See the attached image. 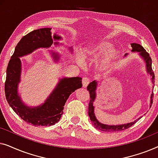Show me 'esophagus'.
Wrapping results in <instances>:
<instances>
[{"label":"esophagus","instance_id":"1","mask_svg":"<svg viewBox=\"0 0 158 158\" xmlns=\"http://www.w3.org/2000/svg\"><path fill=\"white\" fill-rule=\"evenodd\" d=\"M82 83H83V86L84 88H86L88 85V84L90 83V80L88 77H83L82 80Z\"/></svg>","mask_w":158,"mask_h":158}]
</instances>
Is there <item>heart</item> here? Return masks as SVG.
I'll return each mask as SVG.
<instances>
[{"label":"heart","instance_id":"heart-1","mask_svg":"<svg viewBox=\"0 0 158 158\" xmlns=\"http://www.w3.org/2000/svg\"><path fill=\"white\" fill-rule=\"evenodd\" d=\"M113 46L112 43L107 41L90 44L85 48L82 53L77 54V63L83 64L84 58L94 61L100 57L96 63V68L99 71L106 70L113 65L119 57V50Z\"/></svg>","mask_w":158,"mask_h":158}]
</instances>
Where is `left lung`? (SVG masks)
<instances>
[{
    "instance_id": "obj_1",
    "label": "left lung",
    "mask_w": 158,
    "mask_h": 158,
    "mask_svg": "<svg viewBox=\"0 0 158 158\" xmlns=\"http://www.w3.org/2000/svg\"><path fill=\"white\" fill-rule=\"evenodd\" d=\"M131 47L132 49L131 52H137L138 55L142 60H144V63H145L146 67V70L147 73L151 76V81L153 84L152 88L155 85V74L154 72L152 71V59L150 57V55L147 52L145 49L143 48V47L137 43H131ZM128 55V54H125V57ZM98 88V81H94L91 83H89V85H88L87 89L90 93V100L89 105H88V116H89L90 119L91 121L92 124L94 125L95 128L100 131H107V132H110V131H122L124 129H127L129 128V127L132 126L134 124H135L138 120L140 119V118H138L137 119H136L134 122L127 123V124H116V125H109V124H103L100 122H98V120L97 119L95 115V106H94V103L95 102L96 98V90ZM152 98H153V92L151 94L150 96V107H151L152 103Z\"/></svg>"
}]
</instances>
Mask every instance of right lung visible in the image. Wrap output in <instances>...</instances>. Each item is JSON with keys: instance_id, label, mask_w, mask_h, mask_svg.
Instances as JSON below:
<instances>
[{"instance_id": "obj_1", "label": "right lung", "mask_w": 158, "mask_h": 158, "mask_svg": "<svg viewBox=\"0 0 158 158\" xmlns=\"http://www.w3.org/2000/svg\"><path fill=\"white\" fill-rule=\"evenodd\" d=\"M51 29L52 28H42L23 36L17 44L6 70L5 94L8 104L23 120L35 127H49L59 122L70 95L83 86L81 77H64L59 79L57 85L42 104L29 106L22 101L18 89L21 75L20 57L37 49L49 48L52 44L59 45V42L53 43V41L61 40L62 37L55 33L52 35ZM68 48L72 53L73 47ZM49 53L54 62L60 61L61 55L59 53L54 51H49Z\"/></svg>"}]
</instances>
